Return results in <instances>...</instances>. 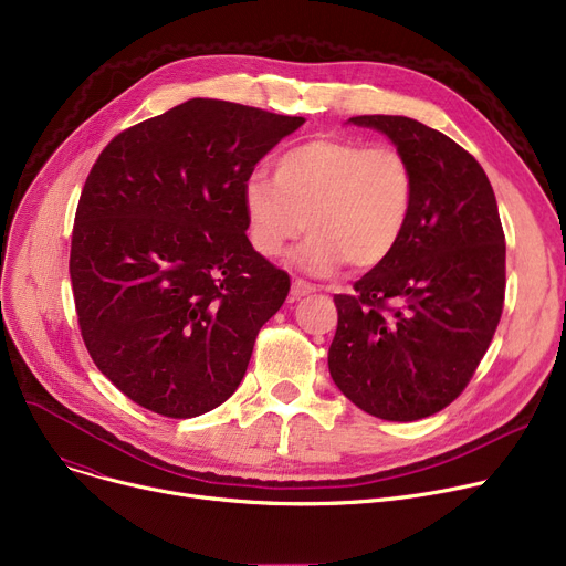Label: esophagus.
I'll list each match as a JSON object with an SVG mask.
<instances>
[{
    "instance_id": "esophagus-1",
    "label": "esophagus",
    "mask_w": 566,
    "mask_h": 566,
    "mask_svg": "<svg viewBox=\"0 0 566 566\" xmlns=\"http://www.w3.org/2000/svg\"><path fill=\"white\" fill-rule=\"evenodd\" d=\"M316 291V286H312L310 282H305V280H295L293 284H291V295L297 300V297H305V295H310V293H314Z\"/></svg>"
}]
</instances>
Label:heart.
<instances>
[{
  "instance_id": "obj_1",
  "label": "heart",
  "mask_w": 566,
  "mask_h": 566,
  "mask_svg": "<svg viewBox=\"0 0 566 566\" xmlns=\"http://www.w3.org/2000/svg\"><path fill=\"white\" fill-rule=\"evenodd\" d=\"M241 200L248 239L259 254L280 256L310 230L293 256L300 269L327 275L348 261L368 271L400 245L417 200V175L391 145L314 138L280 155L273 177L252 172Z\"/></svg>"
}]
</instances>
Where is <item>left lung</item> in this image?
Masks as SVG:
<instances>
[{
    "mask_svg": "<svg viewBox=\"0 0 566 566\" xmlns=\"http://www.w3.org/2000/svg\"><path fill=\"white\" fill-rule=\"evenodd\" d=\"M417 175L396 252L334 295V385L370 417L419 421L453 402L484 357L505 300V234L494 188L453 138L405 116H357Z\"/></svg>",
    "mask_w": 566,
    "mask_h": 566,
    "instance_id": "1",
    "label": "left lung"
}]
</instances>
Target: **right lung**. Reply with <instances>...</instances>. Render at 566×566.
Listing matches in <instances>:
<instances>
[{"label": "right lung", "instance_id": "1", "mask_svg": "<svg viewBox=\"0 0 566 566\" xmlns=\"http://www.w3.org/2000/svg\"><path fill=\"white\" fill-rule=\"evenodd\" d=\"M303 123L193 97L102 149L74 216L70 280L95 366L136 405L191 419L241 385L291 286L245 237L241 188Z\"/></svg>", "mask_w": 566, "mask_h": 566}]
</instances>
